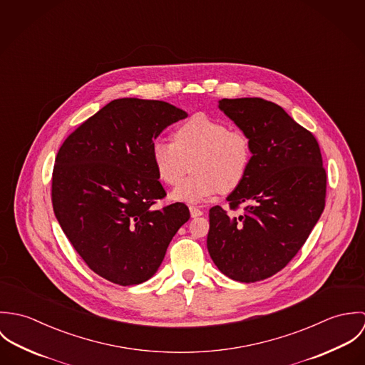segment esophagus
Wrapping results in <instances>:
<instances>
[{
	"instance_id": "obj_1",
	"label": "esophagus",
	"mask_w": 365,
	"mask_h": 365,
	"mask_svg": "<svg viewBox=\"0 0 365 365\" xmlns=\"http://www.w3.org/2000/svg\"><path fill=\"white\" fill-rule=\"evenodd\" d=\"M190 212H191V217H198V216L204 215V210H201L197 207H190Z\"/></svg>"
}]
</instances>
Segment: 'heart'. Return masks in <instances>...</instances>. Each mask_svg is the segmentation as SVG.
I'll return each mask as SVG.
<instances>
[{"mask_svg":"<svg viewBox=\"0 0 365 365\" xmlns=\"http://www.w3.org/2000/svg\"><path fill=\"white\" fill-rule=\"evenodd\" d=\"M152 161L157 177L167 185H177L192 164L194 175L171 192V200L198 204L240 187L253 161V148L246 133L197 113L175 129L174 142L156 139L152 143Z\"/></svg>","mask_w":365,"mask_h":365,"instance_id":"heart-1","label":"heart"}]
</instances>
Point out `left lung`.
Segmentation results:
<instances>
[{"instance_id": "1", "label": "left lung", "mask_w": 365, "mask_h": 365, "mask_svg": "<svg viewBox=\"0 0 365 365\" xmlns=\"http://www.w3.org/2000/svg\"><path fill=\"white\" fill-rule=\"evenodd\" d=\"M217 106L252 140L253 161L226 198L246 212L209 210V256L226 277L256 282L281 271L309 237L324 209L326 171L314 136L279 105L223 98Z\"/></svg>"}]
</instances>
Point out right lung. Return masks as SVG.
Here are the masks:
<instances>
[{
  "mask_svg": "<svg viewBox=\"0 0 365 365\" xmlns=\"http://www.w3.org/2000/svg\"><path fill=\"white\" fill-rule=\"evenodd\" d=\"M187 116L164 101L113 100L81 123L57 153L56 219L86 264L113 284L152 278L190 219L181 202L153 208L165 191L152 161L153 140Z\"/></svg>",
  "mask_w": 365,
  "mask_h": 365,
  "instance_id": "right-lung-1",
  "label": "right lung"
}]
</instances>
